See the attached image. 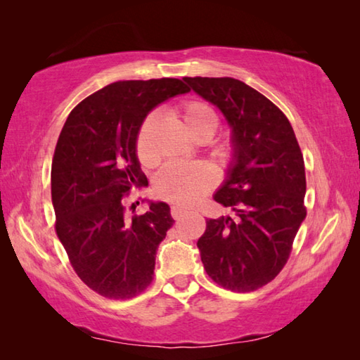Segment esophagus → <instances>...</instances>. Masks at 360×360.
I'll list each match as a JSON object with an SVG mask.
<instances>
[{"instance_id":"34e87169","label":"esophagus","mask_w":360,"mask_h":360,"mask_svg":"<svg viewBox=\"0 0 360 360\" xmlns=\"http://www.w3.org/2000/svg\"><path fill=\"white\" fill-rule=\"evenodd\" d=\"M186 212V210L182 208V206H179V205H173L172 206V216H173V219H179L182 214H184Z\"/></svg>"}]
</instances>
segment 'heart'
<instances>
[{
	"label": "heart",
	"mask_w": 360,
	"mask_h": 360,
	"mask_svg": "<svg viewBox=\"0 0 360 360\" xmlns=\"http://www.w3.org/2000/svg\"><path fill=\"white\" fill-rule=\"evenodd\" d=\"M174 115L181 124L198 141L210 139L219 125L214 109L202 100H186L174 109ZM157 127V117L149 114L143 120L136 135V157L144 167H154L158 162V152L152 141ZM222 152L227 148H222ZM216 184V176L212 168L206 163H169L158 173L155 179V193L163 200L178 205H193L197 200L208 193Z\"/></svg>",
	"instance_id": "obj_1"
}]
</instances>
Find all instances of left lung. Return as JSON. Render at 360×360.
<instances>
[{"instance_id": "left-lung-1", "label": "left lung", "mask_w": 360, "mask_h": 360, "mask_svg": "<svg viewBox=\"0 0 360 360\" xmlns=\"http://www.w3.org/2000/svg\"><path fill=\"white\" fill-rule=\"evenodd\" d=\"M221 109L235 154L214 200L233 217L206 221L197 246L208 276L224 289L252 292L288 264L307 217L304 162L289 119L275 103L233 77H184Z\"/></svg>"}]
</instances>
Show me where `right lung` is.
<instances>
[{"instance_id": "right-lung-1", "label": "right lung", "mask_w": 360, "mask_h": 360, "mask_svg": "<svg viewBox=\"0 0 360 360\" xmlns=\"http://www.w3.org/2000/svg\"><path fill=\"white\" fill-rule=\"evenodd\" d=\"M181 79L119 81L70 112L52 160L56 231L77 276L106 298H133L152 283L155 252L174 224L169 206L127 211L133 187L148 186L136 135L152 108L187 94ZM131 210V208H130Z\"/></svg>"}]
</instances>
